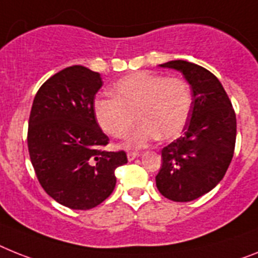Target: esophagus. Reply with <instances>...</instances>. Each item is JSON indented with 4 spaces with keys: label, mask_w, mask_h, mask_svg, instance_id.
<instances>
[{
    "label": "esophagus",
    "mask_w": 258,
    "mask_h": 258,
    "mask_svg": "<svg viewBox=\"0 0 258 258\" xmlns=\"http://www.w3.org/2000/svg\"><path fill=\"white\" fill-rule=\"evenodd\" d=\"M136 157H139V152H128V153H127V159H128L130 161L135 160Z\"/></svg>",
    "instance_id": "obj_1"
}]
</instances>
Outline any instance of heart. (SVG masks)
Wrapping results in <instances>:
<instances>
[{"label":"heart","instance_id":"heart-1","mask_svg":"<svg viewBox=\"0 0 258 258\" xmlns=\"http://www.w3.org/2000/svg\"><path fill=\"white\" fill-rule=\"evenodd\" d=\"M114 98H97L94 116L99 127L112 138H123L136 118L139 124L125 139V147L142 148L161 138L174 139L185 128L192 96L181 77H165L147 71L124 76L112 86Z\"/></svg>","mask_w":258,"mask_h":258}]
</instances>
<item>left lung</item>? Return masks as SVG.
<instances>
[{
  "label": "left lung",
  "instance_id": "left-lung-1",
  "mask_svg": "<svg viewBox=\"0 0 258 258\" xmlns=\"http://www.w3.org/2000/svg\"><path fill=\"white\" fill-rule=\"evenodd\" d=\"M160 67L182 72L191 86L192 105L182 135L162 148L156 186L170 201L190 202L226 174L235 152L236 114L220 81L206 68L185 60Z\"/></svg>",
  "mask_w": 258,
  "mask_h": 258
}]
</instances>
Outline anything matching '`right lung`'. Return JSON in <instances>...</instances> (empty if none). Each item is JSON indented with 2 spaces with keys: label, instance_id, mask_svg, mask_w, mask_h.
<instances>
[{
  "label": "right lung",
  "instance_id": "1",
  "mask_svg": "<svg viewBox=\"0 0 258 258\" xmlns=\"http://www.w3.org/2000/svg\"><path fill=\"white\" fill-rule=\"evenodd\" d=\"M99 73L82 66L62 69L39 88L29 119L27 147L39 183L73 210L98 206L115 187L124 151L107 152L109 138L94 116Z\"/></svg>",
  "mask_w": 258,
  "mask_h": 258
}]
</instances>
